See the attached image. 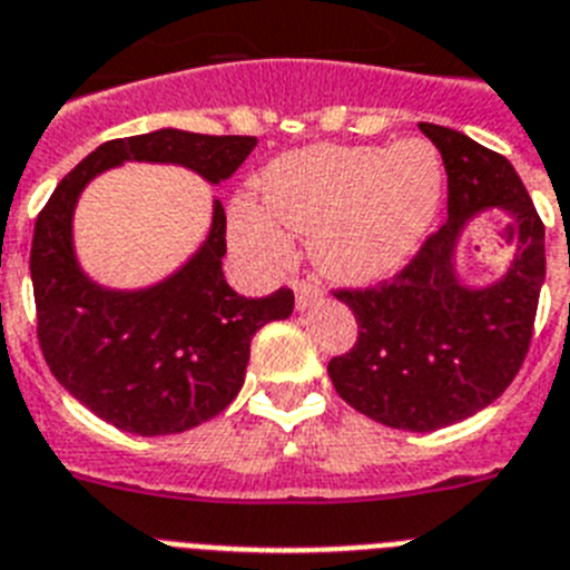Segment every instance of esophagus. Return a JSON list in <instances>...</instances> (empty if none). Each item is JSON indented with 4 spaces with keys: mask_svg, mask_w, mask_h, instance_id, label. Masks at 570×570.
<instances>
[{
    "mask_svg": "<svg viewBox=\"0 0 570 570\" xmlns=\"http://www.w3.org/2000/svg\"><path fill=\"white\" fill-rule=\"evenodd\" d=\"M292 289H295V306L301 312L309 309V306L321 304L323 301V289L317 286V281H295V284H292Z\"/></svg>",
    "mask_w": 570,
    "mask_h": 570,
    "instance_id": "obj_1",
    "label": "esophagus"
}]
</instances>
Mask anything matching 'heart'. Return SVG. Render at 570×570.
Here are the masks:
<instances>
[{
	"instance_id": "heart-1",
	"label": "heart",
	"mask_w": 570,
	"mask_h": 570,
	"mask_svg": "<svg viewBox=\"0 0 570 570\" xmlns=\"http://www.w3.org/2000/svg\"><path fill=\"white\" fill-rule=\"evenodd\" d=\"M264 204L229 207L233 244L266 269L309 238L315 266L337 284L368 286L397 275L423 247L443 202V164L420 138L392 147L315 145L275 158L261 176Z\"/></svg>"
}]
</instances>
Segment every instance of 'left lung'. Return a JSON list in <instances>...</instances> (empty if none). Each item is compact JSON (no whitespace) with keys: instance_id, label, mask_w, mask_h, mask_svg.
<instances>
[{"instance_id":"left-lung-1","label":"left lung","mask_w":570,"mask_h":570,"mask_svg":"<svg viewBox=\"0 0 570 570\" xmlns=\"http://www.w3.org/2000/svg\"><path fill=\"white\" fill-rule=\"evenodd\" d=\"M449 173V222L392 284L335 292L355 312L357 343L330 361L335 392L366 417L434 432L494 403L525 361L546 281V227L509 158L469 136L420 121ZM502 208L518 224L510 269L469 285L456 247L469 220Z\"/></svg>"}]
</instances>
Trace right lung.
Wrapping results in <instances>:
<instances>
[{
	"label": "right lung",
	"mask_w": 570,
	"mask_h": 570,
	"mask_svg": "<svg viewBox=\"0 0 570 570\" xmlns=\"http://www.w3.org/2000/svg\"><path fill=\"white\" fill-rule=\"evenodd\" d=\"M255 145V136L176 127L105 141L61 178L36 218L30 281L45 361L81 406L121 432L178 434L224 412L244 386L255 332L286 321L295 295L244 297L227 284V215L218 198L207 238L176 273L141 289L101 286L76 258L79 196L96 176L127 161L176 164L222 184Z\"/></svg>",
	"instance_id": "right-lung-1"
}]
</instances>
